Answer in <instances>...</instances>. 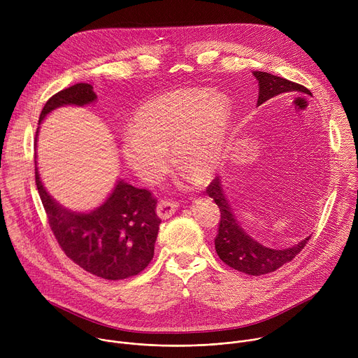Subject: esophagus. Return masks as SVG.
Segmentation results:
<instances>
[{"mask_svg": "<svg viewBox=\"0 0 358 358\" xmlns=\"http://www.w3.org/2000/svg\"><path fill=\"white\" fill-rule=\"evenodd\" d=\"M178 210V203L174 201H169V199H162L157 206V215L162 220H167L171 215L176 214V211Z\"/></svg>", "mask_w": 358, "mask_h": 358, "instance_id": "obj_1", "label": "esophagus"}]
</instances>
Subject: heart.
Listing matches in <instances>:
<instances>
[{
	"instance_id": "b5f03b06",
	"label": "heart",
	"mask_w": 358,
	"mask_h": 358,
	"mask_svg": "<svg viewBox=\"0 0 358 358\" xmlns=\"http://www.w3.org/2000/svg\"><path fill=\"white\" fill-rule=\"evenodd\" d=\"M232 122L229 99L207 89H182L144 103L122 140L127 167L144 182H157L170 167L169 148L185 178H213L224 166Z\"/></svg>"
}]
</instances>
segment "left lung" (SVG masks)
<instances>
[{
	"label": "left lung",
	"instance_id": "left-lung-1",
	"mask_svg": "<svg viewBox=\"0 0 358 358\" xmlns=\"http://www.w3.org/2000/svg\"><path fill=\"white\" fill-rule=\"evenodd\" d=\"M253 76L258 80L259 94L258 106L265 101L285 96L289 93H306L310 94V90L301 85L290 82L287 79L275 76L272 73L255 71ZM208 195L215 201L221 211V222L218 228V235L215 238V250L224 264L234 268L235 271L243 272L252 276H261L271 273L285 264L290 262L296 255L308 243L309 236H306L293 246L285 249H273L259 243L243 231L234 214L231 203L224 191L221 177H217L207 189Z\"/></svg>",
	"mask_w": 358,
	"mask_h": 358
}]
</instances>
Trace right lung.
Returning <instances> with one entry per match:
<instances>
[{
    "instance_id": "obj_1",
    "label": "right lung",
    "mask_w": 358,
    "mask_h": 358,
    "mask_svg": "<svg viewBox=\"0 0 358 358\" xmlns=\"http://www.w3.org/2000/svg\"><path fill=\"white\" fill-rule=\"evenodd\" d=\"M97 99L93 86L76 83L50 97L39 124L55 109L87 106ZM39 127L35 134V148ZM35 182L50 229L61 248L76 265L108 280H120L140 273L152 259L162 220L156 214L157 201L150 191L136 188L119 178L108 198L92 211L80 213L62 207L50 195L38 171L35 155Z\"/></svg>"
}]
</instances>
